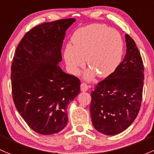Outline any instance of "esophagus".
<instances>
[{
	"mask_svg": "<svg viewBox=\"0 0 154 154\" xmlns=\"http://www.w3.org/2000/svg\"><path fill=\"white\" fill-rule=\"evenodd\" d=\"M88 86L85 83H82L80 85V90H81V91H88Z\"/></svg>",
	"mask_w": 154,
	"mask_h": 154,
	"instance_id": "1",
	"label": "esophagus"
}]
</instances>
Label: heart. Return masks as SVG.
Instances as JSON below:
<instances>
[{
    "label": "heart",
    "mask_w": 154,
    "mask_h": 154,
    "mask_svg": "<svg viewBox=\"0 0 154 154\" xmlns=\"http://www.w3.org/2000/svg\"><path fill=\"white\" fill-rule=\"evenodd\" d=\"M73 44L64 50V60L68 69L78 74L85 66V58L90 66L84 74L91 80L96 74L102 78L113 74L121 62L123 43L119 32L104 24L94 23L82 27L74 32Z\"/></svg>",
    "instance_id": "b5f03b06"
}]
</instances>
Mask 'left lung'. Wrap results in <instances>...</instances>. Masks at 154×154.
<instances>
[{
	"label": "left lung",
	"instance_id": "8db88e82",
	"mask_svg": "<svg viewBox=\"0 0 154 154\" xmlns=\"http://www.w3.org/2000/svg\"><path fill=\"white\" fill-rule=\"evenodd\" d=\"M125 42L127 49L123 60L91 93L92 124L105 135H116L126 130L141 106L143 63L135 42L128 35H125Z\"/></svg>",
	"mask_w": 154,
	"mask_h": 154
}]
</instances>
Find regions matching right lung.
Listing matches in <instances>:
<instances>
[{
	"mask_svg": "<svg viewBox=\"0 0 154 154\" xmlns=\"http://www.w3.org/2000/svg\"><path fill=\"white\" fill-rule=\"evenodd\" d=\"M75 21L62 19L34 27L24 35L13 58L14 105L30 128L38 134L62 131L68 122V105L80 93V80L59 66L66 32Z\"/></svg>",
	"mask_w": 154,
	"mask_h": 154,
	"instance_id": "right-lung-1",
	"label": "right lung"
}]
</instances>
